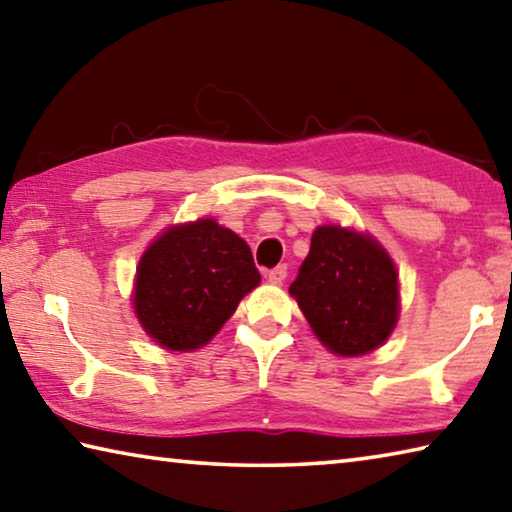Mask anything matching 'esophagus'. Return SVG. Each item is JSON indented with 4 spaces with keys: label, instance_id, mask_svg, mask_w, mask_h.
Wrapping results in <instances>:
<instances>
[{
    "label": "esophagus",
    "instance_id": "34e87169",
    "mask_svg": "<svg viewBox=\"0 0 512 512\" xmlns=\"http://www.w3.org/2000/svg\"><path fill=\"white\" fill-rule=\"evenodd\" d=\"M266 280L271 284H282L284 280H287V266L280 264V266L271 268V271H266Z\"/></svg>",
    "mask_w": 512,
    "mask_h": 512
}]
</instances>
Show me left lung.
<instances>
[{
    "label": "left lung",
    "instance_id": "left-lung-1",
    "mask_svg": "<svg viewBox=\"0 0 512 512\" xmlns=\"http://www.w3.org/2000/svg\"><path fill=\"white\" fill-rule=\"evenodd\" d=\"M289 293L329 350L357 357L388 339L397 323V273L375 239L320 225Z\"/></svg>",
    "mask_w": 512,
    "mask_h": 512
}]
</instances>
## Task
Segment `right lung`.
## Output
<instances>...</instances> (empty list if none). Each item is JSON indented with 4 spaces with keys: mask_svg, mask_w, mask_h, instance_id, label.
<instances>
[{
    "mask_svg": "<svg viewBox=\"0 0 512 512\" xmlns=\"http://www.w3.org/2000/svg\"><path fill=\"white\" fill-rule=\"evenodd\" d=\"M259 284L248 244L212 219L169 228L137 266L135 311L167 350L201 348Z\"/></svg>",
    "mask_w": 512,
    "mask_h": 512,
    "instance_id": "obj_1",
    "label": "right lung"
}]
</instances>
